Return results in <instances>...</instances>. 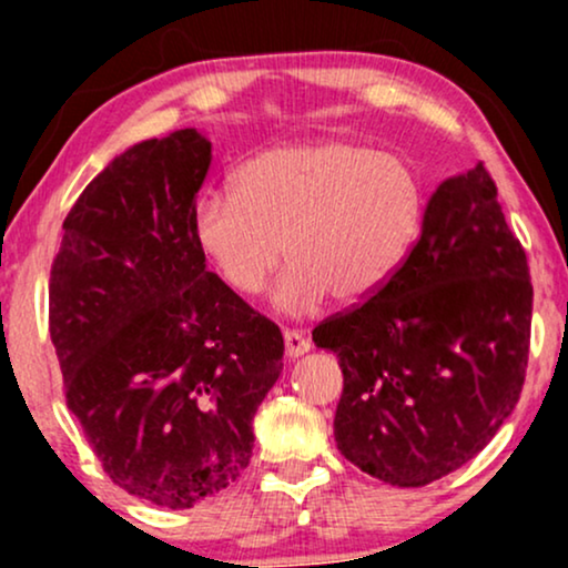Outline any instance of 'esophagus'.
Listing matches in <instances>:
<instances>
[{"label":"esophagus","mask_w":568,"mask_h":568,"mask_svg":"<svg viewBox=\"0 0 568 568\" xmlns=\"http://www.w3.org/2000/svg\"><path fill=\"white\" fill-rule=\"evenodd\" d=\"M285 357H302L304 352H310V338H304L298 331H285Z\"/></svg>","instance_id":"1"}]
</instances>
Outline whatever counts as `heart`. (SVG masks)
I'll use <instances>...</instances> for the list:
<instances>
[{"label": "heart", "instance_id": "1", "mask_svg": "<svg viewBox=\"0 0 568 568\" xmlns=\"http://www.w3.org/2000/svg\"><path fill=\"white\" fill-rule=\"evenodd\" d=\"M425 194L395 154L352 141H293L264 149L234 173L232 192H207L192 207V237L237 296L280 277L275 306L310 315L334 293L374 296L406 262L422 230Z\"/></svg>", "mask_w": 568, "mask_h": 568}]
</instances>
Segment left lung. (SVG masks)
I'll return each instance as SVG.
<instances>
[{
    "instance_id": "left-lung-1",
    "label": "left lung",
    "mask_w": 568,
    "mask_h": 568,
    "mask_svg": "<svg viewBox=\"0 0 568 568\" xmlns=\"http://www.w3.org/2000/svg\"><path fill=\"white\" fill-rule=\"evenodd\" d=\"M531 296L526 251L484 162L443 181L393 280L312 331L344 374L338 452L403 488L484 452L524 389Z\"/></svg>"
}]
</instances>
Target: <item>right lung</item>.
Wrapping results in <instances>:
<instances>
[{
  "instance_id": "obj_1",
  "label": "right lung",
  "mask_w": 568,
  "mask_h": 568,
  "mask_svg": "<svg viewBox=\"0 0 568 568\" xmlns=\"http://www.w3.org/2000/svg\"><path fill=\"white\" fill-rule=\"evenodd\" d=\"M211 168L194 128L114 158L63 221L50 338L103 473L186 510L240 478L283 334L205 270L192 207Z\"/></svg>"
}]
</instances>
